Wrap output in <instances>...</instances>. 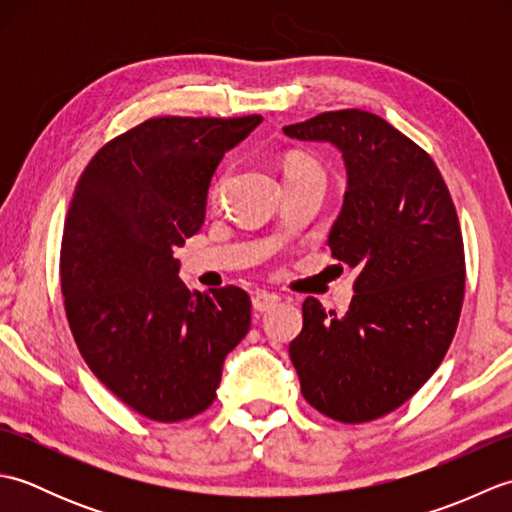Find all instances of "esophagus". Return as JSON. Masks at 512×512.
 <instances>
[{"mask_svg": "<svg viewBox=\"0 0 512 512\" xmlns=\"http://www.w3.org/2000/svg\"><path fill=\"white\" fill-rule=\"evenodd\" d=\"M279 301V295H273V292H257V295H253V308L257 312H266L273 310Z\"/></svg>", "mask_w": 512, "mask_h": 512, "instance_id": "obj_1", "label": "esophagus"}]
</instances>
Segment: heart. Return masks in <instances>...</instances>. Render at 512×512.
Instances as JSON below:
<instances>
[{
  "instance_id": "obj_1",
  "label": "heart",
  "mask_w": 512,
  "mask_h": 512,
  "mask_svg": "<svg viewBox=\"0 0 512 512\" xmlns=\"http://www.w3.org/2000/svg\"><path fill=\"white\" fill-rule=\"evenodd\" d=\"M284 173H286V180H292L299 176H308V173H323V171H321L319 162L312 156L301 154V151H292V154H288L284 160ZM220 189H222V180L213 187V191H211L213 198H217Z\"/></svg>"
}]
</instances>
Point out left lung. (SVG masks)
<instances>
[{
  "label": "left lung",
  "instance_id": "8db88e82",
  "mask_svg": "<svg viewBox=\"0 0 512 512\" xmlns=\"http://www.w3.org/2000/svg\"><path fill=\"white\" fill-rule=\"evenodd\" d=\"M284 132L343 154L328 246L358 270L345 317L303 301L290 343L301 394L332 420H376L427 383L453 341L466 279L458 211L427 151L372 112H323Z\"/></svg>",
  "mask_w": 512,
  "mask_h": 512
}]
</instances>
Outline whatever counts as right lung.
<instances>
[{"instance_id": "right-lung-1", "label": "right lung", "mask_w": 512, "mask_h": 512, "mask_svg": "<svg viewBox=\"0 0 512 512\" xmlns=\"http://www.w3.org/2000/svg\"><path fill=\"white\" fill-rule=\"evenodd\" d=\"M259 123L149 118L105 143L76 182L61 239L65 314L92 374L149 420L209 409L250 328L246 292H189L173 248L200 231L217 165Z\"/></svg>"}]
</instances>
